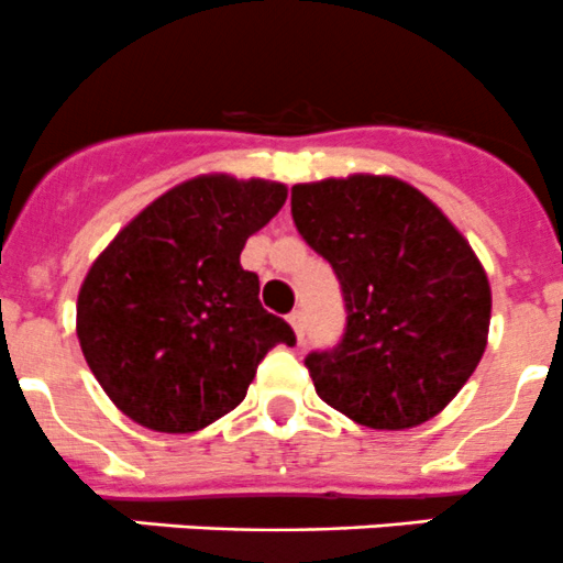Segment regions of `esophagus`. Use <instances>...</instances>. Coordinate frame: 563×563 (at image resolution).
I'll return each instance as SVG.
<instances>
[{
    "mask_svg": "<svg viewBox=\"0 0 563 563\" xmlns=\"http://www.w3.org/2000/svg\"><path fill=\"white\" fill-rule=\"evenodd\" d=\"M288 323H291V329L297 332V338L302 340L305 338V313L302 310H294V313L288 316Z\"/></svg>",
    "mask_w": 563,
    "mask_h": 563,
    "instance_id": "esophagus-1",
    "label": "esophagus"
}]
</instances>
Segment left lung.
<instances>
[{
	"instance_id": "obj_1",
	"label": "left lung",
	"mask_w": 563,
	"mask_h": 563,
	"mask_svg": "<svg viewBox=\"0 0 563 563\" xmlns=\"http://www.w3.org/2000/svg\"><path fill=\"white\" fill-rule=\"evenodd\" d=\"M291 214L332 264L349 313L343 340L305 360L318 397L373 430L444 411L490 329V283L465 236L395 176L294 185Z\"/></svg>"
}]
</instances>
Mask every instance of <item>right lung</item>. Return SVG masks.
Listing matches in <instances>:
<instances>
[{
  "mask_svg": "<svg viewBox=\"0 0 563 563\" xmlns=\"http://www.w3.org/2000/svg\"><path fill=\"white\" fill-rule=\"evenodd\" d=\"M286 185L203 174L135 214L89 266L76 332L113 406L157 433H196L245 400L255 367L294 329L258 302L242 269L247 236Z\"/></svg>",
  "mask_w": 563,
  "mask_h": 563,
  "instance_id": "obj_1",
  "label": "right lung"
}]
</instances>
